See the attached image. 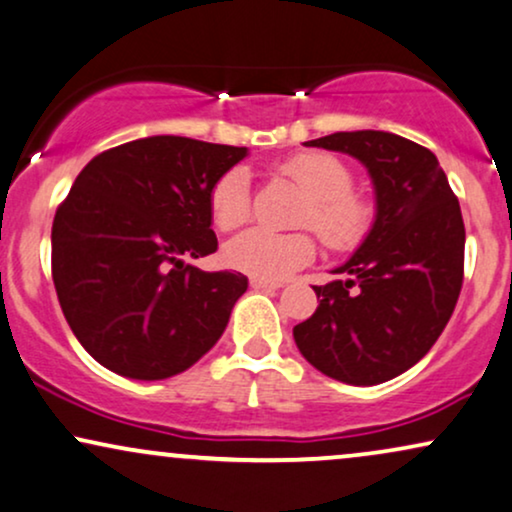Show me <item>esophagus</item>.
Instances as JSON below:
<instances>
[{"instance_id":"34e87169","label":"esophagus","mask_w":512,"mask_h":512,"mask_svg":"<svg viewBox=\"0 0 512 512\" xmlns=\"http://www.w3.org/2000/svg\"><path fill=\"white\" fill-rule=\"evenodd\" d=\"M281 286L283 283L267 281V278H257V276L250 278V288H255V290H278Z\"/></svg>"}]
</instances>
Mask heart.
<instances>
[{"label": "heart", "instance_id": "obj_1", "mask_svg": "<svg viewBox=\"0 0 512 512\" xmlns=\"http://www.w3.org/2000/svg\"><path fill=\"white\" fill-rule=\"evenodd\" d=\"M304 196L297 226L314 229L328 248L347 252L359 248L371 234L375 205L364 193L352 189L354 174L331 153L304 151L278 167ZM210 215L222 231H234L252 215L250 177L243 167H231L210 189ZM316 255V241L307 231L274 234L250 229L226 243L224 262L243 274L278 281L307 267Z\"/></svg>", "mask_w": 512, "mask_h": 512}]
</instances>
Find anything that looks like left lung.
<instances>
[{
	"instance_id": "8db88e82",
	"label": "left lung",
	"mask_w": 512,
	"mask_h": 512,
	"mask_svg": "<svg viewBox=\"0 0 512 512\" xmlns=\"http://www.w3.org/2000/svg\"><path fill=\"white\" fill-rule=\"evenodd\" d=\"M307 146L361 160L375 186L371 234L314 286L319 307L297 323L302 357L347 385H378L418 364L449 323L463 286L461 205L435 153L392 132H335Z\"/></svg>"
}]
</instances>
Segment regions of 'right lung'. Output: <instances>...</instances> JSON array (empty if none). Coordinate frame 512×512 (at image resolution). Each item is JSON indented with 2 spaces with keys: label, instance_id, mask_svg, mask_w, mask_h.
<instances>
[{
  "label": "right lung",
  "instance_id": "right-lung-1",
  "mask_svg": "<svg viewBox=\"0 0 512 512\" xmlns=\"http://www.w3.org/2000/svg\"><path fill=\"white\" fill-rule=\"evenodd\" d=\"M248 148L148 137L108 148L77 174L51 226V276L70 331L108 371L163 380L222 338L248 290L212 255V184Z\"/></svg>",
  "mask_w": 512,
  "mask_h": 512
}]
</instances>
